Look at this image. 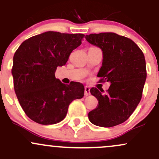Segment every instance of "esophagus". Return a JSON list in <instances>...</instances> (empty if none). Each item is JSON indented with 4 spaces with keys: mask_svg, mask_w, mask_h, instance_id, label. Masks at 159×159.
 <instances>
[{
    "mask_svg": "<svg viewBox=\"0 0 159 159\" xmlns=\"http://www.w3.org/2000/svg\"><path fill=\"white\" fill-rule=\"evenodd\" d=\"M90 94H91V92H90L89 87H88V86H85V87H84V95L88 96V95H89Z\"/></svg>",
    "mask_w": 159,
    "mask_h": 159,
    "instance_id": "obj_1",
    "label": "esophagus"
}]
</instances>
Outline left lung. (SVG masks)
<instances>
[{
	"label": "left lung",
	"mask_w": 159,
	"mask_h": 159,
	"mask_svg": "<svg viewBox=\"0 0 159 159\" xmlns=\"http://www.w3.org/2000/svg\"><path fill=\"white\" fill-rule=\"evenodd\" d=\"M85 38L102 51L98 77L111 83L107 94L95 88L90 90L98 103L89 113V121L100 127L118 125L131 116L142 98L147 76L145 56L134 41L113 32L91 34Z\"/></svg>",
	"instance_id": "left-lung-1"
}]
</instances>
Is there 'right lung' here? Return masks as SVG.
I'll return each instance as SVG.
<instances>
[{"mask_svg":"<svg viewBox=\"0 0 159 159\" xmlns=\"http://www.w3.org/2000/svg\"><path fill=\"white\" fill-rule=\"evenodd\" d=\"M82 34L47 31L24 41L13 58L14 88L28 118L41 125H53L65 118L75 99L82 98L79 82L63 84L55 78L57 67L65 65L70 53L81 45Z\"/></svg>","mask_w":159,"mask_h":159,"instance_id":"1","label":"right lung"}]
</instances>
